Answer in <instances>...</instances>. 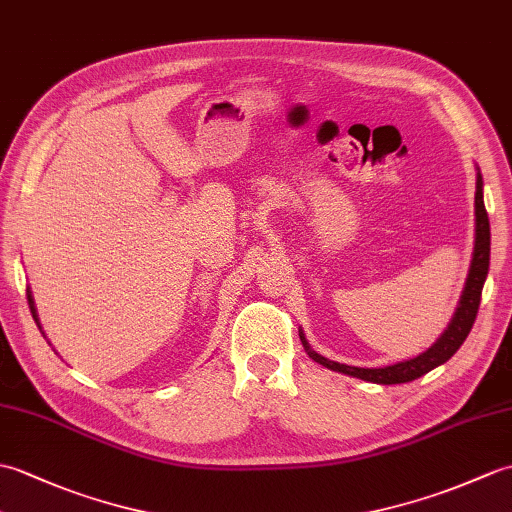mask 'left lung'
Listing matches in <instances>:
<instances>
[{"instance_id": "8db88e82", "label": "left lung", "mask_w": 512, "mask_h": 512, "mask_svg": "<svg viewBox=\"0 0 512 512\" xmlns=\"http://www.w3.org/2000/svg\"><path fill=\"white\" fill-rule=\"evenodd\" d=\"M482 174L478 168V178H475V244H473V257H471V266H469V275L465 290L460 294V301L454 316H451L449 325L441 336L436 338L430 349H425L423 353L414 355L410 360H403L390 366L382 368H360V366H349V364H340L334 360H327L323 355L316 353L310 342H307L303 329H299V336L307 355L318 364H323L325 368H331V371H338L344 375L364 379V382H373V384H406L414 382L421 375L430 373L432 368L445 364L451 355H454L460 344L467 340L469 331L473 327V320L478 316V307L482 299V288L486 275H489V261H491V227H489V216H486L484 209V196H482Z\"/></svg>"}]
</instances>
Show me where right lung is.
Instances as JSON below:
<instances>
[{
    "instance_id": "right-lung-1",
    "label": "right lung",
    "mask_w": 512,
    "mask_h": 512,
    "mask_svg": "<svg viewBox=\"0 0 512 512\" xmlns=\"http://www.w3.org/2000/svg\"><path fill=\"white\" fill-rule=\"evenodd\" d=\"M28 305H30V312H32V318H34V323L39 325V329H41V323H39V314H37V307H34V299H32V292L28 290Z\"/></svg>"
}]
</instances>
